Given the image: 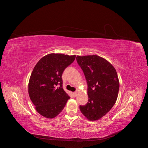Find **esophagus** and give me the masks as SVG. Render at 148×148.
<instances>
[{"mask_svg": "<svg viewBox=\"0 0 148 148\" xmlns=\"http://www.w3.org/2000/svg\"><path fill=\"white\" fill-rule=\"evenodd\" d=\"M77 95V92H73V96L74 97H76Z\"/></svg>", "mask_w": 148, "mask_h": 148, "instance_id": "esophagus-1", "label": "esophagus"}]
</instances>
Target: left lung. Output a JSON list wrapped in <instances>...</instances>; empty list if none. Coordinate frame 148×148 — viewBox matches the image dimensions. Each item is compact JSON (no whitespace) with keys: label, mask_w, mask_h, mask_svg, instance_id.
<instances>
[{"label":"left lung","mask_w":148,"mask_h":148,"mask_svg":"<svg viewBox=\"0 0 148 148\" xmlns=\"http://www.w3.org/2000/svg\"><path fill=\"white\" fill-rule=\"evenodd\" d=\"M77 61L88 84V102L79 106L81 113L89 121H97L112 108L118 95L119 81L111 63L97 55L77 56Z\"/></svg>","instance_id":"left-lung-1"}]
</instances>
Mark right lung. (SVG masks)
Here are the masks:
<instances>
[{
  "mask_svg": "<svg viewBox=\"0 0 148 148\" xmlns=\"http://www.w3.org/2000/svg\"><path fill=\"white\" fill-rule=\"evenodd\" d=\"M75 56L49 54L42 57L34 67L29 81L28 92L36 110L43 116L49 119L56 117L70 98L62 88L61 76Z\"/></svg>",
  "mask_w": 148,
  "mask_h": 148,
  "instance_id": "obj_1",
  "label": "right lung"
}]
</instances>
